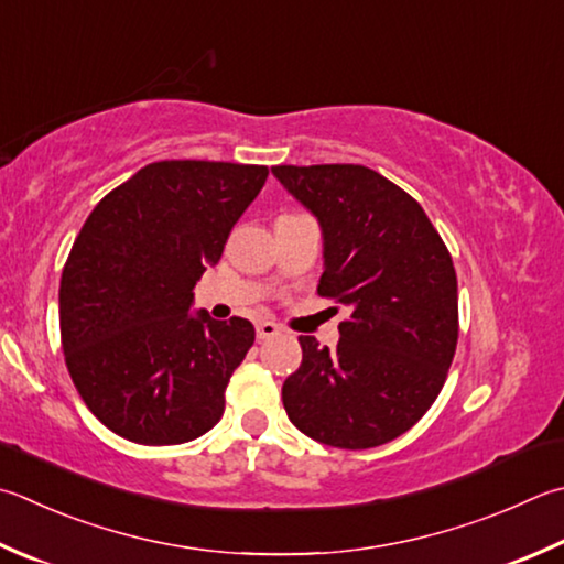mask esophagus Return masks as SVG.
Segmentation results:
<instances>
[{
	"instance_id": "34e87169",
	"label": "esophagus",
	"mask_w": 564,
	"mask_h": 564,
	"mask_svg": "<svg viewBox=\"0 0 564 564\" xmlns=\"http://www.w3.org/2000/svg\"><path fill=\"white\" fill-rule=\"evenodd\" d=\"M254 332H258V341H268V338L280 334V326L274 322H260L258 326H254Z\"/></svg>"
}]
</instances>
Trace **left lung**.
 <instances>
[{
  "instance_id": "1",
  "label": "left lung",
  "mask_w": 564,
  "mask_h": 564,
  "mask_svg": "<svg viewBox=\"0 0 564 564\" xmlns=\"http://www.w3.org/2000/svg\"><path fill=\"white\" fill-rule=\"evenodd\" d=\"M272 174L322 223L318 296L350 306L334 350L300 336L284 410L328 447H380L417 424L447 380L459 338L452 254L417 200L373 169L280 164Z\"/></svg>"
}]
</instances>
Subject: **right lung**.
<instances>
[{
    "label": "right lung",
    "mask_w": 564,
    "mask_h": 564,
    "mask_svg": "<svg viewBox=\"0 0 564 564\" xmlns=\"http://www.w3.org/2000/svg\"><path fill=\"white\" fill-rule=\"evenodd\" d=\"M268 174L166 159L112 188L83 223L61 274V346L83 402L120 437L182 444L223 417L254 326L188 306Z\"/></svg>",
    "instance_id": "right-lung-1"
}]
</instances>
